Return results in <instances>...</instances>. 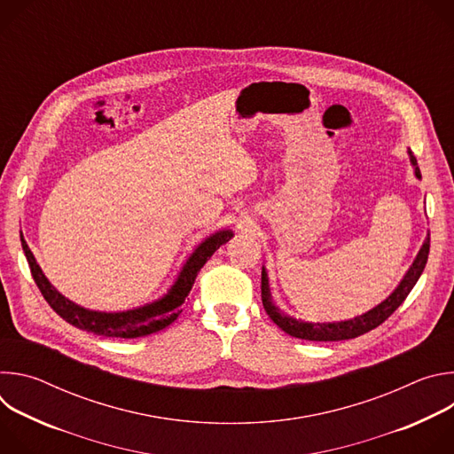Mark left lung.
Wrapping results in <instances>:
<instances>
[{
    "label": "left lung",
    "instance_id": "1",
    "mask_svg": "<svg viewBox=\"0 0 454 454\" xmlns=\"http://www.w3.org/2000/svg\"><path fill=\"white\" fill-rule=\"evenodd\" d=\"M411 163L415 167V176L420 179V170L417 167V160L415 156L410 153ZM427 254H429V235L426 237L413 266L410 268V271L406 273V277L403 278V282L399 284V287L387 296L382 303H379L377 307H373L372 310L354 317V319H347V321H338V323H307V321H300L294 319L287 314H284L278 307L273 305L271 301V293H270V284H268V275L266 270H262V284H261V291H262V305L266 309V312L270 314V317L277 323V325L289 336L298 338V340H309V341H341V340H352L357 336H363L370 331H373L375 327H379L380 323H384L387 317H390L399 305L406 300V296L410 294V291L415 287L417 280L420 278L426 262H427Z\"/></svg>",
    "mask_w": 454,
    "mask_h": 454
}]
</instances>
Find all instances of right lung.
<instances>
[{"instance_id": "add662e5", "label": "right lung", "mask_w": 454, "mask_h": 454, "mask_svg": "<svg viewBox=\"0 0 454 454\" xmlns=\"http://www.w3.org/2000/svg\"><path fill=\"white\" fill-rule=\"evenodd\" d=\"M233 233L230 230H223L208 237L205 242L198 246V249L192 253V256L183 266V271L179 273L176 284L165 294L161 300L149 303L140 309L133 310H125V312H97V310H88L84 307L75 305L68 298H64L43 275L41 268L37 266L35 258L25 242L21 235V246L25 251V256L30 266V273L34 277V282L37 284L43 298L48 301V305L62 317L67 319L70 325L93 333L97 336H106V338H123V340H131V338H142L154 334L158 331H163L168 327L170 323L181 314L183 303L196 282L198 273L201 268L210 261V256L223 246L226 244Z\"/></svg>"}]
</instances>
